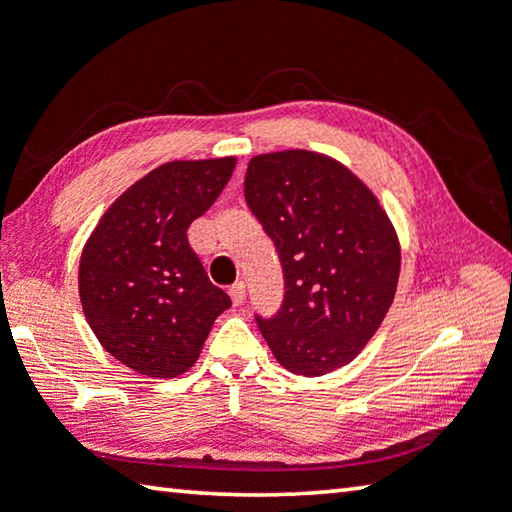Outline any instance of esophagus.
I'll return each instance as SVG.
<instances>
[{"mask_svg": "<svg viewBox=\"0 0 512 512\" xmlns=\"http://www.w3.org/2000/svg\"><path fill=\"white\" fill-rule=\"evenodd\" d=\"M230 298H232L234 305H241L243 298H246V282H243V280L234 282V285L230 287Z\"/></svg>", "mask_w": 512, "mask_h": 512, "instance_id": "obj_1", "label": "esophagus"}]
</instances>
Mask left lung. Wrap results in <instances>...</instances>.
Masks as SVG:
<instances>
[{
	"label": "left lung",
	"mask_w": 512,
	"mask_h": 512,
	"mask_svg": "<svg viewBox=\"0 0 512 512\" xmlns=\"http://www.w3.org/2000/svg\"><path fill=\"white\" fill-rule=\"evenodd\" d=\"M248 209L282 266L280 310L255 321L282 367L323 376L351 362L396 294L401 248L373 193L335 159L307 150L253 157Z\"/></svg>",
	"instance_id": "left-lung-1"
}]
</instances>
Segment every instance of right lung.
I'll return each mask as SVG.
<instances>
[{
	"mask_svg": "<svg viewBox=\"0 0 512 512\" xmlns=\"http://www.w3.org/2000/svg\"><path fill=\"white\" fill-rule=\"evenodd\" d=\"M237 159L170 161L129 186L102 216L79 262L88 326L113 358L152 378L198 360L232 305L209 282L186 230L221 196Z\"/></svg>",
	"mask_w": 512,
	"mask_h": 512,
	"instance_id": "obj_1",
	"label": "right lung"
}]
</instances>
